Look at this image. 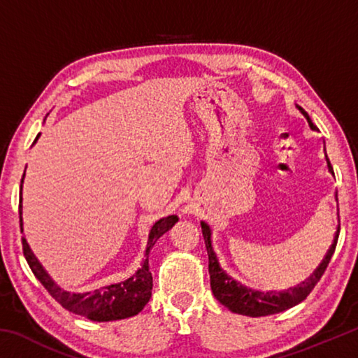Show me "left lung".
<instances>
[{"label": "left lung", "instance_id": "8db88e82", "mask_svg": "<svg viewBox=\"0 0 358 358\" xmlns=\"http://www.w3.org/2000/svg\"><path fill=\"white\" fill-rule=\"evenodd\" d=\"M306 120H308V124L311 126L313 124L311 120L308 117ZM338 220H339V215H338ZM339 229L341 227H339L338 224V230L335 234V238H333V243L330 246L329 252H327L322 264L317 266L316 271H314L308 280L300 282L296 287L281 290V292H273V290H270V292H260V290L250 289L243 286L241 282L235 281L232 276L227 275L226 271L221 268L220 260H217V256L213 248V241H211V229L207 226V224L202 222V235H203L205 246H207V252H208L210 286H211V290H213V295L216 296V300H220L221 305L229 308L232 313L243 314V316H250V317L270 316V314L286 311L289 308L299 305L300 301H303L308 295H310L314 286H316L320 278H322L327 266H329L330 259L336 248Z\"/></svg>", "mask_w": 358, "mask_h": 358}]
</instances>
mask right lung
Segmentation results:
<instances>
[{
	"label": "right lung",
	"mask_w": 358,
	"mask_h": 358,
	"mask_svg": "<svg viewBox=\"0 0 358 358\" xmlns=\"http://www.w3.org/2000/svg\"><path fill=\"white\" fill-rule=\"evenodd\" d=\"M19 210L22 215V205ZM177 221V216H167L162 217V220L157 221L155 226L151 227L145 256H148L150 250L155 246L156 241L159 240V237H162L169 229H172V226ZM22 245L23 256H25L34 276L38 278L42 286L47 289V292L69 313L88 317L90 320H96V322H107V320H118L136 316V314L141 313L143 310V306L150 301L151 289H153V276H151L148 266V259L143 260L142 268L137 270V273L134 276L123 282L112 284V286H106L102 289H96L93 292L87 294H69L66 292V290L59 289L57 284L50 280V276H48L45 273V270L42 268L39 260L34 257L33 251L29 250L25 238H23Z\"/></svg>",
	"instance_id": "right-lung-1"
}]
</instances>
